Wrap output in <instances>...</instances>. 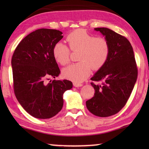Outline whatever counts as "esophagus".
Masks as SVG:
<instances>
[{
    "mask_svg": "<svg viewBox=\"0 0 149 149\" xmlns=\"http://www.w3.org/2000/svg\"><path fill=\"white\" fill-rule=\"evenodd\" d=\"M74 86L75 87H81L82 86V84H79V83H74Z\"/></svg>",
    "mask_w": 149,
    "mask_h": 149,
    "instance_id": "34e87169",
    "label": "esophagus"
}]
</instances>
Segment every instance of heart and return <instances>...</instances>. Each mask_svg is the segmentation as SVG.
Masks as SVG:
<instances>
[{
  "label": "heart",
  "mask_w": 149,
  "mask_h": 149,
  "mask_svg": "<svg viewBox=\"0 0 149 149\" xmlns=\"http://www.w3.org/2000/svg\"><path fill=\"white\" fill-rule=\"evenodd\" d=\"M70 50H79V62L63 70L62 75L75 83L81 82L89 76L91 67L94 70L101 68L107 62L110 54L109 42L104 37H95L84 29H76L66 37ZM52 53L55 60L62 65L70 62L71 52L66 45L58 42L54 45Z\"/></svg>",
  "instance_id": "1"
}]
</instances>
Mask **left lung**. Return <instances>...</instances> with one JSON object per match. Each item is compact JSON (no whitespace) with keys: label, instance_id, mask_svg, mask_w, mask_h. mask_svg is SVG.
I'll list each match as a JSON object with an SVG mask.
<instances>
[{"label":"left lung","instance_id":"1","mask_svg":"<svg viewBox=\"0 0 149 149\" xmlns=\"http://www.w3.org/2000/svg\"><path fill=\"white\" fill-rule=\"evenodd\" d=\"M109 42L110 54L104 66L91 78L95 93L86 101L87 109L97 116L108 117L122 110L129 99L137 78V68L132 45L127 38L106 27L95 28Z\"/></svg>","mask_w":149,"mask_h":149}]
</instances>
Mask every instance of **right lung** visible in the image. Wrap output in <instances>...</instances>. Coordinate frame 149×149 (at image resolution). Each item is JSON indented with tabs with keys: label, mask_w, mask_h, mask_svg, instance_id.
I'll use <instances>...</instances> for the list:
<instances>
[{
	"label": "right lung",
	"mask_w": 149,
	"mask_h": 149,
	"mask_svg": "<svg viewBox=\"0 0 149 149\" xmlns=\"http://www.w3.org/2000/svg\"><path fill=\"white\" fill-rule=\"evenodd\" d=\"M62 34L56 29L35 30L22 40L12 55L14 94L24 109L36 118L56 115L64 104L63 94L73 86L66 79L47 81L60 73L52 50Z\"/></svg>",
	"instance_id": "right-lung-1"
}]
</instances>
